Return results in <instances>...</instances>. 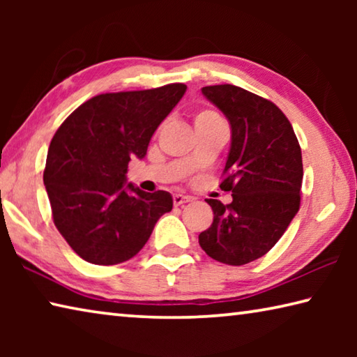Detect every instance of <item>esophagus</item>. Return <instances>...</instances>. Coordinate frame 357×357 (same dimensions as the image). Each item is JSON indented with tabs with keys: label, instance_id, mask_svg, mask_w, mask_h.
<instances>
[{
	"label": "esophagus",
	"instance_id": "34e87169",
	"mask_svg": "<svg viewBox=\"0 0 357 357\" xmlns=\"http://www.w3.org/2000/svg\"><path fill=\"white\" fill-rule=\"evenodd\" d=\"M189 202H192V197H189V195H183V193H174L173 195L174 206H181V204L189 203Z\"/></svg>",
	"mask_w": 357,
	"mask_h": 357
}]
</instances>
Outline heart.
<instances>
[{"label":"heart","mask_w":357,"mask_h":357,"mask_svg":"<svg viewBox=\"0 0 357 357\" xmlns=\"http://www.w3.org/2000/svg\"><path fill=\"white\" fill-rule=\"evenodd\" d=\"M217 119H220V116L215 112H213V110H203L200 113H197L195 124H198V123H209V121H217Z\"/></svg>","instance_id":"b5f03b06"}]
</instances>
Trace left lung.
<instances>
[{
    "label": "left lung",
    "instance_id": "8db88e82",
    "mask_svg": "<svg viewBox=\"0 0 357 357\" xmlns=\"http://www.w3.org/2000/svg\"><path fill=\"white\" fill-rule=\"evenodd\" d=\"M202 93L231 126L220 189L231 192L233 202L208 198L214 220L198 243L217 261L247 264L273 249L298 214L301 146L288 118L271 100L234 84L204 86Z\"/></svg>",
    "mask_w": 357,
    "mask_h": 357
}]
</instances>
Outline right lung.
<instances>
[{
  "instance_id": "right-lung-1",
  "label": "right lung",
  "mask_w": 357,
  "mask_h": 357,
  "mask_svg": "<svg viewBox=\"0 0 357 357\" xmlns=\"http://www.w3.org/2000/svg\"><path fill=\"white\" fill-rule=\"evenodd\" d=\"M185 89L172 83L99 94L70 113L52 138L44 184L53 222L84 261H128L172 211L170 193L126 184V173L132 157L146 155L151 137Z\"/></svg>"
}]
</instances>
